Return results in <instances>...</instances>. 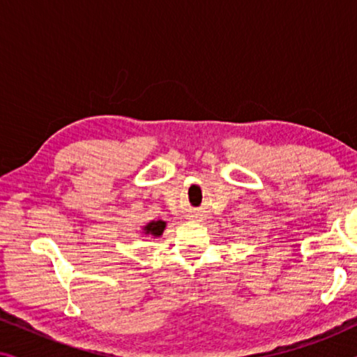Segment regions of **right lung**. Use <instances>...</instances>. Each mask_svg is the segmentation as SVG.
Returning <instances> with one entry per match:
<instances>
[{
  "label": "right lung",
  "mask_w": 357,
  "mask_h": 357,
  "mask_svg": "<svg viewBox=\"0 0 357 357\" xmlns=\"http://www.w3.org/2000/svg\"><path fill=\"white\" fill-rule=\"evenodd\" d=\"M164 229H165V221H151L149 224H146V226L143 227V231H144V234H148V236L151 234V236L159 237V236H162Z\"/></svg>",
  "instance_id": "add662e5"
}]
</instances>
